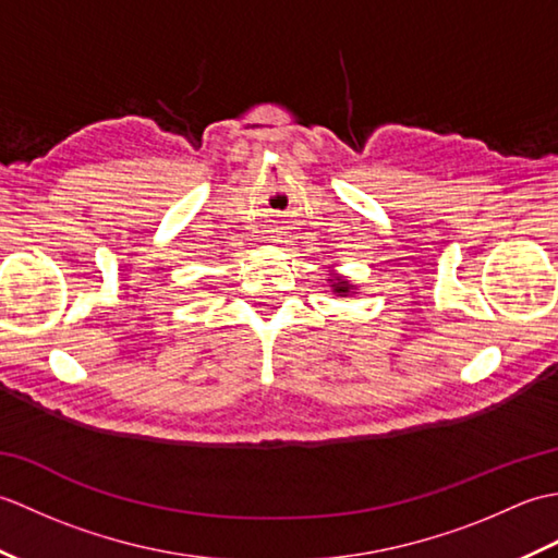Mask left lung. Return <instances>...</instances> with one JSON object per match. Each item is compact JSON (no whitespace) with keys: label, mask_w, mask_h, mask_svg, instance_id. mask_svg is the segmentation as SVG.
<instances>
[{"label":"left lung","mask_w":558,"mask_h":558,"mask_svg":"<svg viewBox=\"0 0 558 558\" xmlns=\"http://www.w3.org/2000/svg\"><path fill=\"white\" fill-rule=\"evenodd\" d=\"M328 288L336 298H348V294H354V290H357V286H352V282L345 276H340V272H330Z\"/></svg>","instance_id":"1"}]
</instances>
